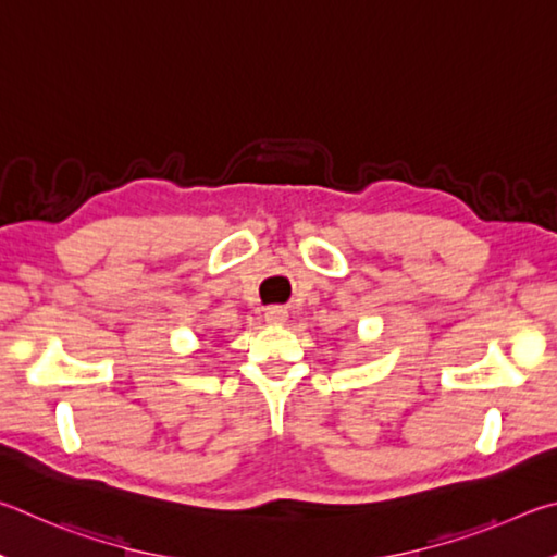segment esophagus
Returning a JSON list of instances; mask_svg holds the SVG:
<instances>
[{
    "label": "esophagus",
    "instance_id": "1",
    "mask_svg": "<svg viewBox=\"0 0 557 557\" xmlns=\"http://www.w3.org/2000/svg\"><path fill=\"white\" fill-rule=\"evenodd\" d=\"M263 318H267V323H271V325H284L288 320V310L284 306H271V308H267Z\"/></svg>",
    "mask_w": 557,
    "mask_h": 557
}]
</instances>
